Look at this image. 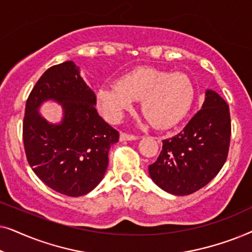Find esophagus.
Wrapping results in <instances>:
<instances>
[{"mask_svg":"<svg viewBox=\"0 0 252 252\" xmlns=\"http://www.w3.org/2000/svg\"><path fill=\"white\" fill-rule=\"evenodd\" d=\"M120 141H133V140H137L139 136L136 135H130V134H126V133H122L119 136Z\"/></svg>","mask_w":252,"mask_h":252,"instance_id":"esophagus-1","label":"esophagus"}]
</instances>
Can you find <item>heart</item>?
Returning <instances> with one entry per match:
<instances>
[{
    "label": "heart",
    "instance_id": "obj_1",
    "mask_svg": "<svg viewBox=\"0 0 252 252\" xmlns=\"http://www.w3.org/2000/svg\"><path fill=\"white\" fill-rule=\"evenodd\" d=\"M106 119L118 122L141 101V111L158 129L171 128L187 115L194 101V86L184 73L142 66L124 74L117 84L103 85L96 93Z\"/></svg>",
    "mask_w": 252,
    "mask_h": 252
}]
</instances>
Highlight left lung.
<instances>
[{
    "label": "left lung",
    "mask_w": 252,
    "mask_h": 252,
    "mask_svg": "<svg viewBox=\"0 0 252 252\" xmlns=\"http://www.w3.org/2000/svg\"><path fill=\"white\" fill-rule=\"evenodd\" d=\"M230 141L229 106L212 89L202 109L177 135L163 141V150L149 175L158 187L185 196L208 185L225 164Z\"/></svg>",
    "instance_id": "1"
}]
</instances>
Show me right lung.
<instances>
[{"label":"right lung","instance_id":"obj_1","mask_svg":"<svg viewBox=\"0 0 252 252\" xmlns=\"http://www.w3.org/2000/svg\"><path fill=\"white\" fill-rule=\"evenodd\" d=\"M48 100L62 106L60 123L39 113ZM95 105L94 92L72 61L48 68L26 102L23 139L30 166L48 187L71 197L88 194L102 181L110 148L119 141Z\"/></svg>","mask_w":252,"mask_h":252}]
</instances>
